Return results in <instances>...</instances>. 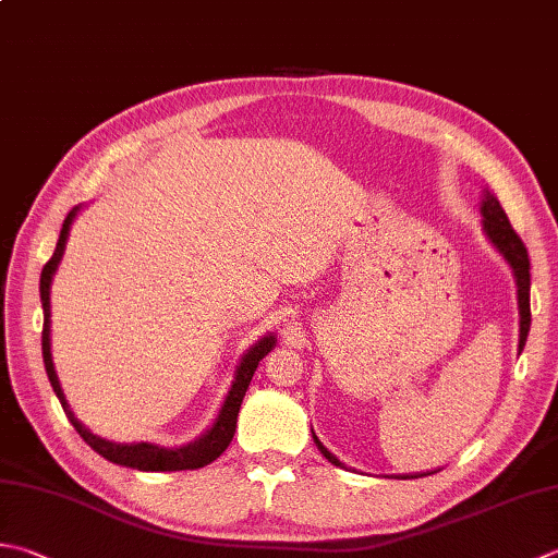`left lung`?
I'll list each match as a JSON object with an SVG mask.
<instances>
[{
	"instance_id": "left-lung-1",
	"label": "left lung",
	"mask_w": 558,
	"mask_h": 558,
	"mask_svg": "<svg viewBox=\"0 0 558 558\" xmlns=\"http://www.w3.org/2000/svg\"><path fill=\"white\" fill-rule=\"evenodd\" d=\"M478 213H482V229L494 248L498 251L500 256L506 258V264L510 266L512 276H515V286H518V312H520V341H518V353H522V348H525L527 341V333H530V258H527V248L522 244V239L515 234V229L510 227L508 222V215L504 207H500L498 198L488 189H484L482 195V207H478ZM312 438L319 447V452L329 460L333 466H341L345 469V464L338 460L333 452H329L324 447V442L316 438V433L312 430ZM438 472V469H435ZM435 472H423V474H401V478H418L425 474H435Z\"/></svg>"
}]
</instances>
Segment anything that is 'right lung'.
<instances>
[{
  "instance_id": "obj_1",
  "label": "right lung",
  "mask_w": 558,
  "mask_h": 558,
  "mask_svg": "<svg viewBox=\"0 0 558 558\" xmlns=\"http://www.w3.org/2000/svg\"><path fill=\"white\" fill-rule=\"evenodd\" d=\"M80 210H82V205H76V207H72L70 215L64 217L58 246H54V254H52L48 264L43 266V272H40L43 363H46V373H48V379L52 385V391L58 395L64 413H68L70 423L74 425V430L82 435L84 442L89 445L94 452L101 454L104 460H108V462L137 469V472H181V469H201L205 464L215 462L217 457H220L227 450V445L232 442L234 430H236V416H239V409H242L246 389L251 385V377H254L260 360H264L272 351V348H276L278 336L266 333L264 338H258V341L242 355V360H239V365L234 369L232 387H229L227 397L222 401L220 411H217L213 425L203 435H198L195 440L185 442L181 447H161V445H155V442H113V440L101 438V435H94L80 418L74 416V411L70 409L68 397H64L62 385L58 379V373H54L52 351H50V288H52L54 272H58V266H60V260L64 256V246H68L72 222L76 220Z\"/></svg>"
}]
</instances>
